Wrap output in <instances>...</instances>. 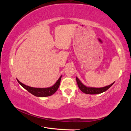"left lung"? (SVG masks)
Returning a JSON list of instances; mask_svg holds the SVG:
<instances>
[{
    "label": "left lung",
    "mask_w": 131,
    "mask_h": 131,
    "mask_svg": "<svg viewBox=\"0 0 131 131\" xmlns=\"http://www.w3.org/2000/svg\"><path fill=\"white\" fill-rule=\"evenodd\" d=\"M76 81H77V85L79 86V88H80V90L83 92L87 94H101V93L107 91L108 88H109L110 87H112L113 84L114 83H114L111 84L110 85H108L104 87L94 88V87H87V86H85V85H84V84L79 80V79L77 78V77H76Z\"/></svg>",
    "instance_id": "1"
}]
</instances>
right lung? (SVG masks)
Here are the masks:
<instances>
[{
  "instance_id": "obj_1",
  "label": "right lung",
  "mask_w": 131,
  "mask_h": 131,
  "mask_svg": "<svg viewBox=\"0 0 131 131\" xmlns=\"http://www.w3.org/2000/svg\"><path fill=\"white\" fill-rule=\"evenodd\" d=\"M61 77L62 76L59 77V79L55 83L54 85L48 88L31 87H29V86L26 85L25 84L21 83L18 79H17V80L22 87L25 88V90H27L29 92H30V94H32V95L38 97H46L51 96V95L54 94V93L57 91V90L58 89V88L59 87V84H60Z\"/></svg>"
}]
</instances>
